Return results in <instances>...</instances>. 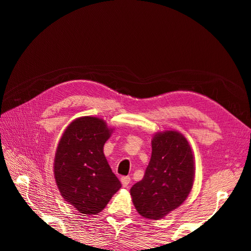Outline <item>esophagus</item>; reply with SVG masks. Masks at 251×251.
Here are the masks:
<instances>
[{"label": "esophagus", "mask_w": 251, "mask_h": 251, "mask_svg": "<svg viewBox=\"0 0 251 251\" xmlns=\"http://www.w3.org/2000/svg\"><path fill=\"white\" fill-rule=\"evenodd\" d=\"M120 181H121V183H123V185H124L125 187H127V186H128V184L131 183V177H128V176L121 177Z\"/></svg>", "instance_id": "1"}]
</instances>
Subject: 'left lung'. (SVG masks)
I'll return each mask as SVG.
<instances>
[{"instance_id":"obj_1","label":"left lung","mask_w":251,"mask_h":251,"mask_svg":"<svg viewBox=\"0 0 251 251\" xmlns=\"http://www.w3.org/2000/svg\"><path fill=\"white\" fill-rule=\"evenodd\" d=\"M194 156L183 135L166 131L151 140V156L141 181L131 188L138 214L159 220L185 201L193 187Z\"/></svg>"}]
</instances>
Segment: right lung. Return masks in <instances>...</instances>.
<instances>
[{
	"mask_svg": "<svg viewBox=\"0 0 251 251\" xmlns=\"http://www.w3.org/2000/svg\"><path fill=\"white\" fill-rule=\"evenodd\" d=\"M111 132L102 119L85 116L69 125L58 143L56 184L64 199L81 214H100L121 187L103 154Z\"/></svg>",
	"mask_w": 251,
	"mask_h": 251,
	"instance_id": "add662e5",
	"label": "right lung"
}]
</instances>
